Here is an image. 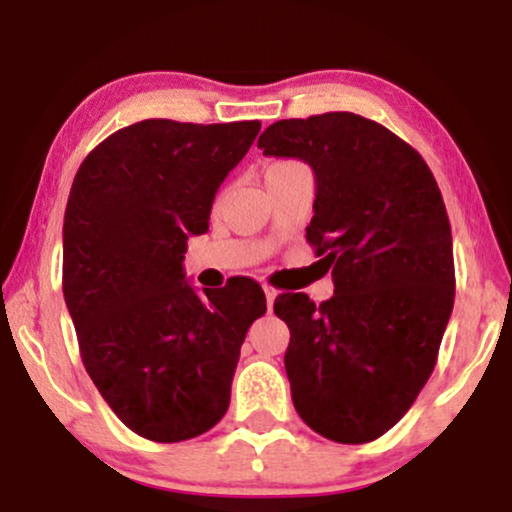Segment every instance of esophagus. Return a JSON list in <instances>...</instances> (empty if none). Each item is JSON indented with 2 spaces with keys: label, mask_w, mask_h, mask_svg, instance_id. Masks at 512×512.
I'll return each mask as SVG.
<instances>
[{
  "label": "esophagus",
  "mask_w": 512,
  "mask_h": 512,
  "mask_svg": "<svg viewBox=\"0 0 512 512\" xmlns=\"http://www.w3.org/2000/svg\"><path fill=\"white\" fill-rule=\"evenodd\" d=\"M265 296H267V308H269V311H272L274 299H277V291H274L272 286H265Z\"/></svg>",
  "instance_id": "obj_1"
}]
</instances>
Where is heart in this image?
I'll list each match as a JSON object with an SVG mask.
<instances>
[{
  "label": "heart",
  "instance_id": "1",
  "mask_svg": "<svg viewBox=\"0 0 512 512\" xmlns=\"http://www.w3.org/2000/svg\"><path fill=\"white\" fill-rule=\"evenodd\" d=\"M284 165H291V162H277V165H272L269 170H274V167H284Z\"/></svg>",
  "mask_w": 512,
  "mask_h": 512
}]
</instances>
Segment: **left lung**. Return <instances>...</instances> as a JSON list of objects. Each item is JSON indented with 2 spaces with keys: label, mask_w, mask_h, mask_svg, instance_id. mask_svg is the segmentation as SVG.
I'll list each match as a JSON object with an SVG mask.
<instances>
[{
  "label": "left lung",
  "mask_w": 512,
  "mask_h": 512,
  "mask_svg": "<svg viewBox=\"0 0 512 512\" xmlns=\"http://www.w3.org/2000/svg\"><path fill=\"white\" fill-rule=\"evenodd\" d=\"M257 148L316 174L306 240L333 269L316 306L279 294L296 413L318 435L362 445L391 430L430 379L454 306L452 230L430 167L381 123L350 114L277 121Z\"/></svg>",
  "instance_id": "left-lung-1"
}]
</instances>
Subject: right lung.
<instances>
[{
  "instance_id": "right-lung-1",
  "label": "right lung",
  "mask_w": 512,
  "mask_h": 512,
  "mask_svg": "<svg viewBox=\"0 0 512 512\" xmlns=\"http://www.w3.org/2000/svg\"><path fill=\"white\" fill-rule=\"evenodd\" d=\"M257 133L260 121H140L99 143L72 182L67 311L94 386L145 440H192L226 415L240 345L267 311L255 279L199 294L182 265Z\"/></svg>"
}]
</instances>
